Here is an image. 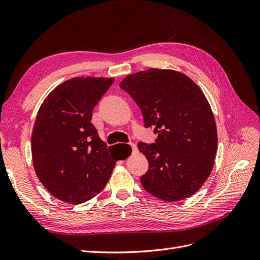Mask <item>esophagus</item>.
Wrapping results in <instances>:
<instances>
[{
    "instance_id": "obj_1",
    "label": "esophagus",
    "mask_w": 260,
    "mask_h": 260,
    "mask_svg": "<svg viewBox=\"0 0 260 260\" xmlns=\"http://www.w3.org/2000/svg\"><path fill=\"white\" fill-rule=\"evenodd\" d=\"M130 146H131V148H132V153H137V152H138V146H137V144L130 143Z\"/></svg>"
}]
</instances>
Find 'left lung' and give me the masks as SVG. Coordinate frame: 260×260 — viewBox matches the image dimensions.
<instances>
[{
  "instance_id": "obj_1",
  "label": "left lung",
  "mask_w": 260,
  "mask_h": 260,
  "mask_svg": "<svg viewBox=\"0 0 260 260\" xmlns=\"http://www.w3.org/2000/svg\"><path fill=\"white\" fill-rule=\"evenodd\" d=\"M119 85L141 108L145 127L158 133L154 144H138L149 164L141 184L166 202L190 198L208 179L218 145L205 94L191 78L172 69L131 74Z\"/></svg>"
}]
</instances>
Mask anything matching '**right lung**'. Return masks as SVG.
<instances>
[{
	"label": "right lung",
	"mask_w": 260,
	"mask_h": 260,
	"mask_svg": "<svg viewBox=\"0 0 260 260\" xmlns=\"http://www.w3.org/2000/svg\"><path fill=\"white\" fill-rule=\"evenodd\" d=\"M114 81L72 78L57 85L39 108L31 135L34 168L59 201L78 205L93 199L106 185L116 161L127 158L113 154L91 123L94 106Z\"/></svg>",
	"instance_id": "right-lung-1"
}]
</instances>
